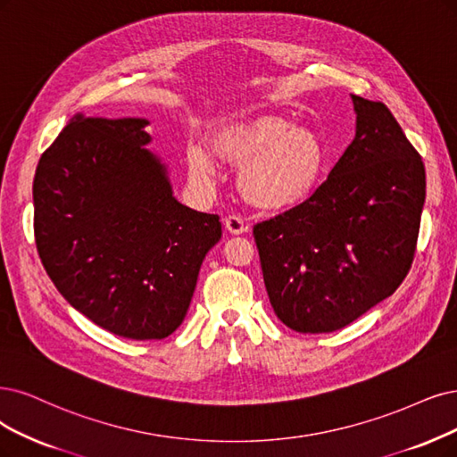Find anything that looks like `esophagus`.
I'll list each match as a JSON object with an SVG mask.
<instances>
[{"instance_id":"esophagus-1","label":"esophagus","mask_w":457,"mask_h":457,"mask_svg":"<svg viewBox=\"0 0 457 457\" xmlns=\"http://www.w3.org/2000/svg\"><path fill=\"white\" fill-rule=\"evenodd\" d=\"M224 226H226L228 233H231V235H241V233H245V231L248 229L246 224L243 222V218L237 216V214L226 216V218H224Z\"/></svg>"}]
</instances>
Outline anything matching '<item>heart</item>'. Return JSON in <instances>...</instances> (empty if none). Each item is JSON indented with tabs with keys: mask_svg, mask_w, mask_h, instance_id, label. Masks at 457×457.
Segmentation results:
<instances>
[{
	"mask_svg": "<svg viewBox=\"0 0 457 457\" xmlns=\"http://www.w3.org/2000/svg\"><path fill=\"white\" fill-rule=\"evenodd\" d=\"M214 148L222 160L241 165L237 184L243 197L265 211L292 209L305 201L326 167V148L312 131L271 114L228 126L218 133ZM188 167L197 184L214 180V163L203 148H190Z\"/></svg>",
	"mask_w": 457,
	"mask_h": 457,
	"instance_id": "heart-1",
	"label": "heart"
}]
</instances>
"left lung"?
Segmentation results:
<instances>
[{"mask_svg":"<svg viewBox=\"0 0 457 457\" xmlns=\"http://www.w3.org/2000/svg\"><path fill=\"white\" fill-rule=\"evenodd\" d=\"M356 137L301 205L254 226L282 324L329 333L390 297L414 260L426 167L384 104L352 96Z\"/></svg>","mask_w":457,"mask_h":457,"instance_id":"8db88e82","label":"left lung"}]
</instances>
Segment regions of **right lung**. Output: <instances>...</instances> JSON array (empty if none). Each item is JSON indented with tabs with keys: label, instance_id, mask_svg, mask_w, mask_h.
<instances>
[{
	"label": "right lung",
	"instance_id": "1",
	"mask_svg": "<svg viewBox=\"0 0 457 457\" xmlns=\"http://www.w3.org/2000/svg\"><path fill=\"white\" fill-rule=\"evenodd\" d=\"M145 118L77 114L37 163L33 233L71 307L133 341L165 339L188 312L218 214L182 205L145 145Z\"/></svg>",
	"mask_w": 457,
	"mask_h": 457
}]
</instances>
